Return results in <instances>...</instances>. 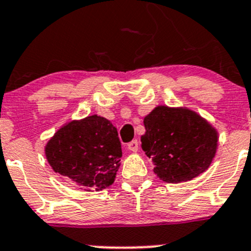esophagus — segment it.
I'll return each mask as SVG.
<instances>
[{
	"instance_id": "esophagus-1",
	"label": "esophagus",
	"mask_w": 251,
	"mask_h": 251,
	"mask_svg": "<svg viewBox=\"0 0 251 251\" xmlns=\"http://www.w3.org/2000/svg\"><path fill=\"white\" fill-rule=\"evenodd\" d=\"M127 147H128V150L132 151V152H137V151H138V141L137 140L131 141V142L127 145Z\"/></svg>"
}]
</instances>
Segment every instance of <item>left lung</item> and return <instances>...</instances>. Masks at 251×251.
Returning a JSON list of instances; mask_svg holds the SVG:
<instances>
[{"instance_id":"obj_1","label":"left lung","mask_w":251,"mask_h":251,"mask_svg":"<svg viewBox=\"0 0 251 251\" xmlns=\"http://www.w3.org/2000/svg\"><path fill=\"white\" fill-rule=\"evenodd\" d=\"M142 150L152 158L153 172L165 182L187 181L210 167L217 131L194 111L157 106L143 120Z\"/></svg>"}]
</instances>
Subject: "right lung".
<instances>
[{
	"mask_svg": "<svg viewBox=\"0 0 251 251\" xmlns=\"http://www.w3.org/2000/svg\"><path fill=\"white\" fill-rule=\"evenodd\" d=\"M45 154L53 172L81 189L98 191L114 182L123 151L116 127L92 115L61 127L46 145Z\"/></svg>",
	"mask_w": 251,
	"mask_h": 251,
	"instance_id": "add662e5",
	"label": "right lung"
}]
</instances>
